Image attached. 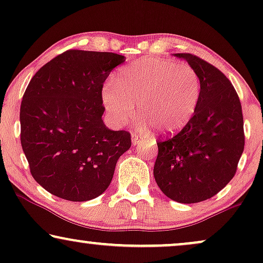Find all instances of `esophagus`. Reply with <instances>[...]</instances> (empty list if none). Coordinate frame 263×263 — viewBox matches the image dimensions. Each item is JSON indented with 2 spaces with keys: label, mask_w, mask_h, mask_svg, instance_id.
Returning <instances> with one entry per match:
<instances>
[{
  "label": "esophagus",
  "mask_w": 263,
  "mask_h": 263,
  "mask_svg": "<svg viewBox=\"0 0 263 263\" xmlns=\"http://www.w3.org/2000/svg\"><path fill=\"white\" fill-rule=\"evenodd\" d=\"M143 140H145V138H143V136H141V135H139V134H134V135H133V138H132V141H133V143H134V145H140V143L143 142Z\"/></svg>",
  "instance_id": "34e87169"
}]
</instances>
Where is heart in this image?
<instances>
[{"label":"heart","instance_id":"heart-1","mask_svg":"<svg viewBox=\"0 0 263 263\" xmlns=\"http://www.w3.org/2000/svg\"><path fill=\"white\" fill-rule=\"evenodd\" d=\"M115 85L104 86L102 98L110 120L123 125L139 104L142 128L163 133L182 129L195 112L200 99L199 75L190 66L161 59H146L121 68Z\"/></svg>","mask_w":263,"mask_h":263}]
</instances>
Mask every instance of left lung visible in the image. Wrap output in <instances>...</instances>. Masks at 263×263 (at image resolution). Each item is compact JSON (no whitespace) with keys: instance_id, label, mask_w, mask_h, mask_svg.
I'll use <instances>...</instances> for the list:
<instances>
[{"instance_id":"1","label":"left lung","mask_w":263,"mask_h":263,"mask_svg":"<svg viewBox=\"0 0 263 263\" xmlns=\"http://www.w3.org/2000/svg\"><path fill=\"white\" fill-rule=\"evenodd\" d=\"M185 60L200 79V99L185 127L158 141L153 175L168 199L196 203L218 194L236 174L244 149L242 105L236 89L218 68L192 53Z\"/></svg>"}]
</instances>
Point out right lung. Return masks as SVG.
Returning <instances> with one entry per match:
<instances>
[{
	"instance_id": "obj_1",
	"label": "right lung",
	"mask_w": 263,
	"mask_h": 263,
	"mask_svg": "<svg viewBox=\"0 0 263 263\" xmlns=\"http://www.w3.org/2000/svg\"><path fill=\"white\" fill-rule=\"evenodd\" d=\"M125 57L68 50L31 79L20 107L21 146L38 184L61 199H96L112 181L130 134L103 122L102 89Z\"/></svg>"
}]
</instances>
